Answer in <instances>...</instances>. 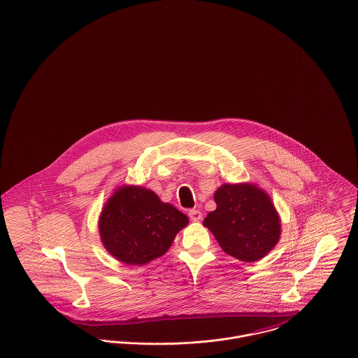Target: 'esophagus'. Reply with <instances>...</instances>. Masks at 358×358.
Instances as JSON below:
<instances>
[{"label":"esophagus","mask_w":358,"mask_h":358,"mask_svg":"<svg viewBox=\"0 0 358 358\" xmlns=\"http://www.w3.org/2000/svg\"><path fill=\"white\" fill-rule=\"evenodd\" d=\"M189 217H190L192 221H201L202 220V213L199 210H196V209H192V210L189 212Z\"/></svg>","instance_id":"esophagus-1"}]
</instances>
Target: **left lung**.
<instances>
[{
  "label": "left lung",
  "mask_w": 358,
  "mask_h": 358,
  "mask_svg": "<svg viewBox=\"0 0 358 358\" xmlns=\"http://www.w3.org/2000/svg\"><path fill=\"white\" fill-rule=\"evenodd\" d=\"M217 208L203 220L222 251L257 262L280 241L281 218L266 191L254 183H225L215 192Z\"/></svg>",
  "instance_id": "obj_1"
}]
</instances>
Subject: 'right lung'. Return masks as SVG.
I'll list each match as a JSON object with an SVG mask.
<instances>
[{"label": "right lung", "instance_id": "1", "mask_svg": "<svg viewBox=\"0 0 358 358\" xmlns=\"http://www.w3.org/2000/svg\"><path fill=\"white\" fill-rule=\"evenodd\" d=\"M187 224V215L162 202L155 191L123 185L107 199L99 234L104 248L120 262L143 266L164 255Z\"/></svg>", "mask_w": 358, "mask_h": 358}]
</instances>
